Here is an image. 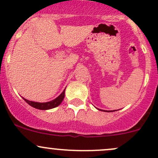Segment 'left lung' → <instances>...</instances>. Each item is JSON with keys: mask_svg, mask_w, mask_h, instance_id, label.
<instances>
[{"mask_svg": "<svg viewBox=\"0 0 158 158\" xmlns=\"http://www.w3.org/2000/svg\"><path fill=\"white\" fill-rule=\"evenodd\" d=\"M104 112H110V111H104ZM110 112H111V111H110Z\"/></svg>", "mask_w": 158, "mask_h": 158, "instance_id": "left-lung-1", "label": "left lung"}]
</instances>
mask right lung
Listing matches in <instances>:
<instances>
[{"mask_svg": "<svg viewBox=\"0 0 158 158\" xmlns=\"http://www.w3.org/2000/svg\"><path fill=\"white\" fill-rule=\"evenodd\" d=\"M64 89L63 90V92L58 96L57 98H55V100H52V101L46 102V103H38V102H33L30 101V100H27V99L23 98V100L27 102L29 105H30L31 106L34 107L35 109H38V110H50V109L55 108V107H57L58 106H59L60 104L61 103L62 100H64Z\"/></svg>", "mask_w": 158, "mask_h": 158, "instance_id": "add662e5", "label": "right lung"}]
</instances>
